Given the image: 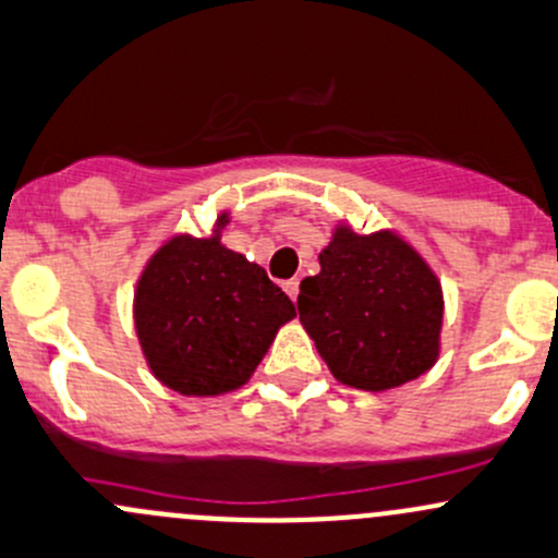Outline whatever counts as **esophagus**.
<instances>
[{
  "instance_id": "obj_1",
  "label": "esophagus",
  "mask_w": 558,
  "mask_h": 558,
  "mask_svg": "<svg viewBox=\"0 0 558 558\" xmlns=\"http://www.w3.org/2000/svg\"><path fill=\"white\" fill-rule=\"evenodd\" d=\"M283 291H286V294H289L291 299H296V296H299V280H296V278L286 280V283H283Z\"/></svg>"
}]
</instances>
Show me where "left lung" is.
Wrapping results in <instances>:
<instances>
[{"label": "left lung", "instance_id": "obj_1", "mask_svg": "<svg viewBox=\"0 0 558 558\" xmlns=\"http://www.w3.org/2000/svg\"><path fill=\"white\" fill-rule=\"evenodd\" d=\"M318 262L320 272L299 286V320L339 383L390 390L436 363L441 283L407 240L339 225Z\"/></svg>", "mask_w": 558, "mask_h": 558}]
</instances>
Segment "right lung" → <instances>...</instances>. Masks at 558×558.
Masks as SVG:
<instances>
[{
    "mask_svg": "<svg viewBox=\"0 0 558 558\" xmlns=\"http://www.w3.org/2000/svg\"><path fill=\"white\" fill-rule=\"evenodd\" d=\"M210 238L173 234L146 262L133 299L141 350L151 374L181 396H221L243 387L294 302L259 264Z\"/></svg>",
    "mask_w": 558,
    "mask_h": 558,
    "instance_id": "obj_1",
    "label": "right lung"
}]
</instances>
